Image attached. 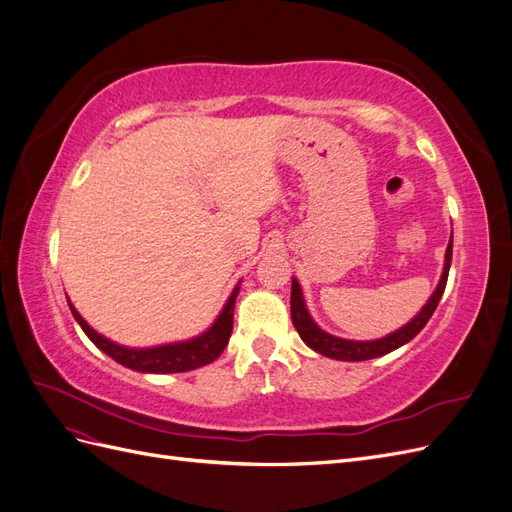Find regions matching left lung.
Returning a JSON list of instances; mask_svg holds the SVG:
<instances>
[{
    "mask_svg": "<svg viewBox=\"0 0 512 512\" xmlns=\"http://www.w3.org/2000/svg\"><path fill=\"white\" fill-rule=\"evenodd\" d=\"M451 260H453V237H451V241H448V247H446L444 269H442V275H440V282H438L436 290H433L429 301L421 307V312H418L410 322H406L401 329H397L389 335H384L380 339H369V342H354V339H342V337H335L327 331H322L316 324V320L309 316V309H307L305 299H303L301 284L292 277L290 316H292L294 329H297V333L301 335V339L309 348L316 350L318 354L329 356V359L369 361V359H376V356L389 354V352L401 348L404 344H408L410 339H414L418 333H421L425 324L429 322V318L433 316V312H436V307H438L442 294H444V288H446Z\"/></svg>",
    "mask_w": 512,
    "mask_h": 512,
    "instance_id": "1",
    "label": "left lung"
}]
</instances>
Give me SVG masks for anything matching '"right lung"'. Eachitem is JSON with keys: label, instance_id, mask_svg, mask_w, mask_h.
<instances>
[{"label": "right lung", "instance_id": "1", "mask_svg": "<svg viewBox=\"0 0 512 512\" xmlns=\"http://www.w3.org/2000/svg\"><path fill=\"white\" fill-rule=\"evenodd\" d=\"M237 294H239V284L230 292V297L224 303L220 316L215 318V322L207 331H203L192 339H185V342H173V344H162V346H151V348H128L113 342V339H108L100 335L96 329H91L87 320L76 312V307L70 303V299H68V305L74 320L81 324L85 335L119 365L134 371H143V374H179V371H192L203 365H209L224 352L232 333V314H235Z\"/></svg>", "mask_w": 512, "mask_h": 512}]
</instances>
